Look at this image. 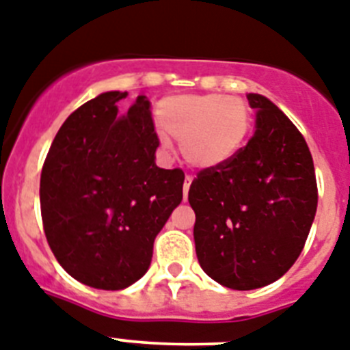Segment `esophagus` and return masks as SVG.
<instances>
[{"label": "esophagus", "mask_w": 350, "mask_h": 350, "mask_svg": "<svg viewBox=\"0 0 350 350\" xmlns=\"http://www.w3.org/2000/svg\"><path fill=\"white\" fill-rule=\"evenodd\" d=\"M191 182H193V177H191V175H186V180H184V200H187V193H189Z\"/></svg>", "instance_id": "esophagus-1"}]
</instances>
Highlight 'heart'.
Instances as JSON below:
<instances>
[{
	"label": "heart",
	"instance_id": "b5f03b06",
	"mask_svg": "<svg viewBox=\"0 0 350 350\" xmlns=\"http://www.w3.org/2000/svg\"><path fill=\"white\" fill-rule=\"evenodd\" d=\"M157 133L164 150L177 139L182 157L198 170L219 168L243 148L252 111L243 98L225 94L173 95L157 106Z\"/></svg>",
	"mask_w": 350,
	"mask_h": 350
}]
</instances>
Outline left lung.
Masks as SVG:
<instances>
[{
	"instance_id": "8db88e82",
	"label": "left lung",
	"mask_w": 350,
	"mask_h": 350,
	"mask_svg": "<svg viewBox=\"0 0 350 350\" xmlns=\"http://www.w3.org/2000/svg\"><path fill=\"white\" fill-rule=\"evenodd\" d=\"M255 134L234 159L191 182L196 256L205 273L234 291L282 278L303 252L317 212L310 148L285 113L258 94Z\"/></svg>"
}]
</instances>
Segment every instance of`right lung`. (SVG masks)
Wrapping results in <instances>:
<instances>
[{"instance_id":"right-lung-1","label":"right lung","mask_w":350,"mask_h":350,"mask_svg":"<svg viewBox=\"0 0 350 350\" xmlns=\"http://www.w3.org/2000/svg\"><path fill=\"white\" fill-rule=\"evenodd\" d=\"M106 92L59 127L40 175L44 232L74 280L122 291L148 271L155 235L182 202L184 172L155 164L159 138L150 103Z\"/></svg>"}]
</instances>
